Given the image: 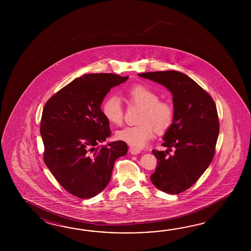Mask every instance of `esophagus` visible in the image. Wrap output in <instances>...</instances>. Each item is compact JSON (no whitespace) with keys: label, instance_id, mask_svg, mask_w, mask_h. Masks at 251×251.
Returning a JSON list of instances; mask_svg holds the SVG:
<instances>
[{"label":"esophagus","instance_id":"esophagus-1","mask_svg":"<svg viewBox=\"0 0 251 251\" xmlns=\"http://www.w3.org/2000/svg\"><path fill=\"white\" fill-rule=\"evenodd\" d=\"M130 152L133 155L139 154L140 152H141V151L139 149H136V148H133V147H131L130 148Z\"/></svg>","mask_w":251,"mask_h":251}]
</instances>
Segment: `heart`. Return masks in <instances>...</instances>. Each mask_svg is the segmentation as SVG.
I'll use <instances>...</instances> for the list:
<instances>
[{"instance_id":"b5f03b06","label":"heart","mask_w":251,"mask_h":251,"mask_svg":"<svg viewBox=\"0 0 251 251\" xmlns=\"http://www.w3.org/2000/svg\"><path fill=\"white\" fill-rule=\"evenodd\" d=\"M126 99L130 104L142 107L137 126H126L118 130L116 136L133 148H143L154 136L155 129L163 132L173 122L174 110L169 102L159 100L155 91L144 85H135L126 91ZM102 113L107 121L120 126L124 119V107L117 96L107 97L102 104Z\"/></svg>"}]
</instances>
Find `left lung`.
<instances>
[{
	"mask_svg": "<svg viewBox=\"0 0 251 251\" xmlns=\"http://www.w3.org/2000/svg\"><path fill=\"white\" fill-rule=\"evenodd\" d=\"M138 75L164 86L173 95L174 118L162 144L168 150L152 151L158 166L151 180L163 192L179 194L192 187L213 160L220 129L215 103L203 88L180 72ZM172 149L175 152L171 155Z\"/></svg>",
	"mask_w": 251,
	"mask_h": 251,
	"instance_id": "8db88e82",
	"label": "left lung"
}]
</instances>
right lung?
I'll use <instances>...</instances> for the list:
<instances>
[{
	"label": "right lung",
	"instance_id": "right-lung-1",
	"mask_svg": "<svg viewBox=\"0 0 251 251\" xmlns=\"http://www.w3.org/2000/svg\"><path fill=\"white\" fill-rule=\"evenodd\" d=\"M127 79L114 74L83 75L64 86L44 107V161L60 185L77 198H91L101 192L116 160L127 153L123 141L98 146L111 133L102 101L111 88Z\"/></svg>",
	"mask_w": 251,
	"mask_h": 251
}]
</instances>
